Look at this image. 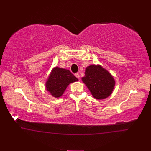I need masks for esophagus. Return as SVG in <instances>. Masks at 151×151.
<instances>
[{
    "mask_svg": "<svg viewBox=\"0 0 151 151\" xmlns=\"http://www.w3.org/2000/svg\"><path fill=\"white\" fill-rule=\"evenodd\" d=\"M75 76L77 77V79H79L80 76H79V74H78V73H76V74H75Z\"/></svg>",
    "mask_w": 151,
    "mask_h": 151,
    "instance_id": "1",
    "label": "esophagus"
}]
</instances>
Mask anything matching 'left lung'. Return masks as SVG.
<instances>
[{
    "label": "left lung",
    "instance_id": "obj_1",
    "mask_svg": "<svg viewBox=\"0 0 151 151\" xmlns=\"http://www.w3.org/2000/svg\"><path fill=\"white\" fill-rule=\"evenodd\" d=\"M82 81L93 96L98 99H103L110 96L115 85V79L110 73L99 65L87 67Z\"/></svg>",
    "mask_w": 151,
    "mask_h": 151
}]
</instances>
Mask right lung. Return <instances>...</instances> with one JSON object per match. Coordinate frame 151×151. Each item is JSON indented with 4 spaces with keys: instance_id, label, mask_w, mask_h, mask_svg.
<instances>
[{
    "instance_id": "1",
    "label": "right lung",
    "mask_w": 151,
    "mask_h": 151,
    "mask_svg": "<svg viewBox=\"0 0 151 151\" xmlns=\"http://www.w3.org/2000/svg\"><path fill=\"white\" fill-rule=\"evenodd\" d=\"M78 81V79L65 68H53L46 82V89L55 98H60L68 85Z\"/></svg>"
}]
</instances>
